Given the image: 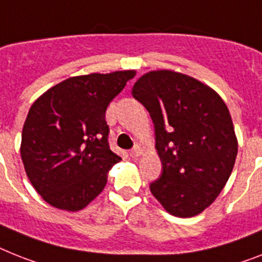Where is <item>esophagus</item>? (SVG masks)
Masks as SVG:
<instances>
[{"label": "esophagus", "instance_id": "1", "mask_svg": "<svg viewBox=\"0 0 262 262\" xmlns=\"http://www.w3.org/2000/svg\"><path fill=\"white\" fill-rule=\"evenodd\" d=\"M129 155H131V157H133V158L140 157V155H142V148L136 146L135 148H133V150L129 151Z\"/></svg>", "mask_w": 262, "mask_h": 262}]
</instances>
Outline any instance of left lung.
Here are the masks:
<instances>
[{"mask_svg": "<svg viewBox=\"0 0 262 262\" xmlns=\"http://www.w3.org/2000/svg\"><path fill=\"white\" fill-rule=\"evenodd\" d=\"M131 94L154 123L162 174L151 193L175 217L202 213L228 182L238 151L225 101L200 80L168 69L144 73Z\"/></svg>", "mask_w": 262, "mask_h": 262, "instance_id": "1", "label": "left lung"}]
</instances>
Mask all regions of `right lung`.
<instances>
[{
  "instance_id": "obj_1",
  "label": "right lung",
  "mask_w": 262,
  "mask_h": 262,
  "mask_svg": "<svg viewBox=\"0 0 262 262\" xmlns=\"http://www.w3.org/2000/svg\"><path fill=\"white\" fill-rule=\"evenodd\" d=\"M135 73L69 77L32 104L19 151L30 183L51 206L81 210L103 191L122 159L110 148L105 111Z\"/></svg>"
}]
</instances>
